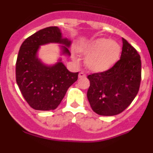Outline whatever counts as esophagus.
Returning <instances> with one entry per match:
<instances>
[{"instance_id": "1", "label": "esophagus", "mask_w": 153, "mask_h": 153, "mask_svg": "<svg viewBox=\"0 0 153 153\" xmlns=\"http://www.w3.org/2000/svg\"><path fill=\"white\" fill-rule=\"evenodd\" d=\"M86 76V74L83 72H79V78H83Z\"/></svg>"}]
</instances>
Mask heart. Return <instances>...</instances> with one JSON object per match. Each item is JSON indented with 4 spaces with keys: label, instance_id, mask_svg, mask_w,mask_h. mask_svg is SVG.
<instances>
[{
    "label": "heart",
    "instance_id": "heart-1",
    "mask_svg": "<svg viewBox=\"0 0 153 153\" xmlns=\"http://www.w3.org/2000/svg\"><path fill=\"white\" fill-rule=\"evenodd\" d=\"M81 52L88 55L86 64L93 71H102L109 68L117 60L120 47L114 40L99 38L92 40L81 49Z\"/></svg>",
    "mask_w": 153,
    "mask_h": 153
}]
</instances>
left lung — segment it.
I'll list each match as a JSON object with an SVG mask.
<instances>
[{
    "label": "left lung",
    "instance_id": "1",
    "mask_svg": "<svg viewBox=\"0 0 153 153\" xmlns=\"http://www.w3.org/2000/svg\"><path fill=\"white\" fill-rule=\"evenodd\" d=\"M123 40L120 59L109 70L88 75L87 98L92 109L101 116H115L124 111L137 95L141 82L139 53Z\"/></svg>",
    "mask_w": 153,
    "mask_h": 153
}]
</instances>
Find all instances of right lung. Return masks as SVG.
I'll return each mask as SVG.
<instances>
[{
  "mask_svg": "<svg viewBox=\"0 0 153 153\" xmlns=\"http://www.w3.org/2000/svg\"><path fill=\"white\" fill-rule=\"evenodd\" d=\"M48 43L64 44L63 53L70 55V41L62 38L57 27H48L30 36L21 44L16 62V81L25 100L36 110H53L61 102L67 90L77 80L79 73L70 72L59 62L52 67L36 57L40 45Z\"/></svg>",
  "mask_w": 153,
  "mask_h": 153,
  "instance_id": "right-lung-1",
  "label": "right lung"
}]
</instances>
